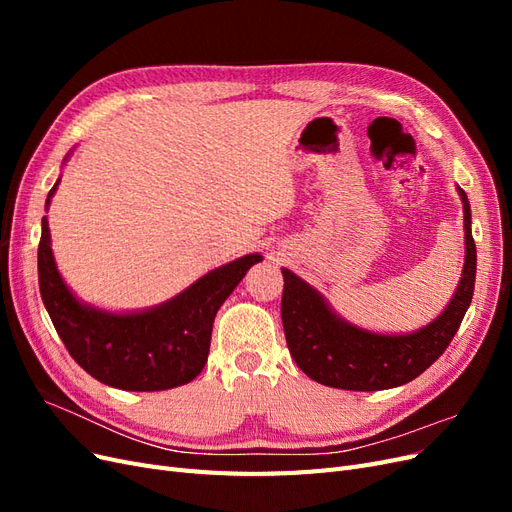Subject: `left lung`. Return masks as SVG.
Returning <instances> with one entry per match:
<instances>
[{
	"label": "left lung",
	"mask_w": 512,
	"mask_h": 512,
	"mask_svg": "<svg viewBox=\"0 0 512 512\" xmlns=\"http://www.w3.org/2000/svg\"><path fill=\"white\" fill-rule=\"evenodd\" d=\"M463 203L466 258L459 284L442 312L425 327L408 333H378L339 316L324 294L297 273L282 269V322L294 363L312 380L344 391H384L421 376L451 344L472 303L476 282V245L470 200Z\"/></svg>",
	"instance_id": "left-lung-1"
}]
</instances>
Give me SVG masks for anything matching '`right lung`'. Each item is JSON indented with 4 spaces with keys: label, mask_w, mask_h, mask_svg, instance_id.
<instances>
[{
    "label": "right lung",
    "mask_w": 512,
    "mask_h": 512,
    "mask_svg": "<svg viewBox=\"0 0 512 512\" xmlns=\"http://www.w3.org/2000/svg\"><path fill=\"white\" fill-rule=\"evenodd\" d=\"M59 181L61 177L46 196V211ZM260 260V254H245L226 262L158 305L121 312L104 309L76 297L61 277L51 247L49 220L44 215L38 282L57 335L89 376L121 391H166L192 382L203 371L215 314Z\"/></svg>",
    "instance_id": "obj_1"
}]
</instances>
